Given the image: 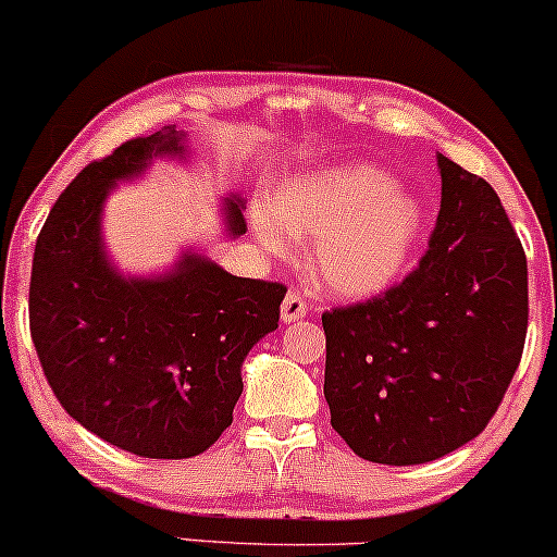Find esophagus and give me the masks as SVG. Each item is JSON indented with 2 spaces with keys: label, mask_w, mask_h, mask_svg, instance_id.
Instances as JSON below:
<instances>
[{
  "label": "esophagus",
  "mask_w": 557,
  "mask_h": 557,
  "mask_svg": "<svg viewBox=\"0 0 557 557\" xmlns=\"http://www.w3.org/2000/svg\"><path fill=\"white\" fill-rule=\"evenodd\" d=\"M305 315H308V302H305L297 292H289V295L284 297V302H281V318H284L286 323H295L302 321Z\"/></svg>",
  "instance_id": "esophagus-1"
}]
</instances>
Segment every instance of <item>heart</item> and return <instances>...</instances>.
Wrapping results in <instances>:
<instances>
[{
    "label": "heart",
    "instance_id": "1",
    "mask_svg": "<svg viewBox=\"0 0 557 557\" xmlns=\"http://www.w3.org/2000/svg\"><path fill=\"white\" fill-rule=\"evenodd\" d=\"M258 231L278 247L282 234L308 239L305 260L321 289L336 297H371L392 284L408 262L421 205L371 165H342L286 181L271 195Z\"/></svg>",
    "mask_w": 557,
    "mask_h": 557
}]
</instances>
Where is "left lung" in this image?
<instances>
[{
	"label": "left lung",
	"instance_id": "obj_1",
	"mask_svg": "<svg viewBox=\"0 0 557 557\" xmlns=\"http://www.w3.org/2000/svg\"><path fill=\"white\" fill-rule=\"evenodd\" d=\"M442 205L413 273L323 312L331 426L362 460L416 466L497 413L529 326L527 255L484 178L436 158Z\"/></svg>",
	"mask_w": 557,
	"mask_h": 557
}]
</instances>
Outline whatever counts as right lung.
Returning <instances> with one entry per match:
<instances>
[{
	"label": "right lung",
	"instance_id": "add662e5",
	"mask_svg": "<svg viewBox=\"0 0 557 557\" xmlns=\"http://www.w3.org/2000/svg\"><path fill=\"white\" fill-rule=\"evenodd\" d=\"M173 126L94 160L62 191L36 239L30 339L54 397L99 440L139 458H195L234 421L242 362L278 329L286 286L231 276L197 252L168 273L123 276L102 245V208L115 181L160 154L184 158ZM231 236L247 231L226 199Z\"/></svg>",
	"mask_w": 557,
	"mask_h": 557
}]
</instances>
